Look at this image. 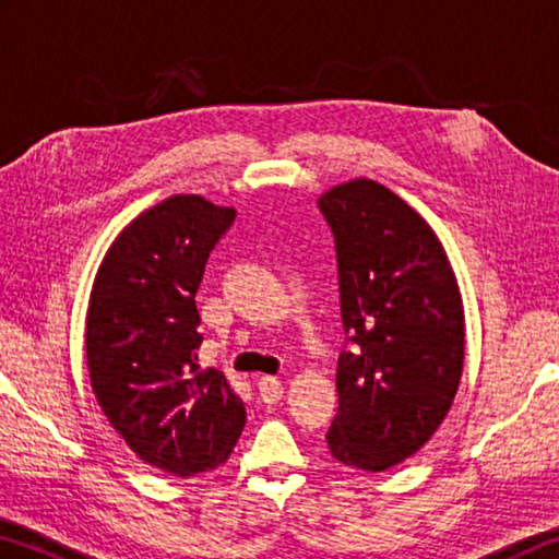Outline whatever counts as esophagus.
Returning a JSON list of instances; mask_svg holds the SVG:
<instances>
[{
    "label": "esophagus",
    "instance_id": "esophagus-1",
    "mask_svg": "<svg viewBox=\"0 0 559 559\" xmlns=\"http://www.w3.org/2000/svg\"><path fill=\"white\" fill-rule=\"evenodd\" d=\"M259 396L263 404H278L281 396H283V384L276 377H261L259 380Z\"/></svg>",
    "mask_w": 559,
    "mask_h": 559
}]
</instances>
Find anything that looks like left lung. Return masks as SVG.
<instances>
[{
	"label": "left lung",
	"instance_id": "left-lung-1",
	"mask_svg": "<svg viewBox=\"0 0 559 559\" xmlns=\"http://www.w3.org/2000/svg\"><path fill=\"white\" fill-rule=\"evenodd\" d=\"M333 231L345 349L330 453L386 471L427 443L449 414L463 370V302L431 226L372 179L318 200Z\"/></svg>",
	"mask_w": 559,
	"mask_h": 559
}]
</instances>
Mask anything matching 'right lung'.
I'll use <instances>...</instances> for the list:
<instances>
[{
	"label": "right lung",
	"mask_w": 559,
	"mask_h": 559,
	"mask_svg": "<svg viewBox=\"0 0 559 559\" xmlns=\"http://www.w3.org/2000/svg\"><path fill=\"white\" fill-rule=\"evenodd\" d=\"M231 206L175 194L132 219L103 259L86 316L91 386L140 461L179 478L229 459L246 409L226 377L200 370L197 288Z\"/></svg>",
	"instance_id": "1"
}]
</instances>
